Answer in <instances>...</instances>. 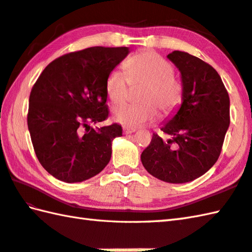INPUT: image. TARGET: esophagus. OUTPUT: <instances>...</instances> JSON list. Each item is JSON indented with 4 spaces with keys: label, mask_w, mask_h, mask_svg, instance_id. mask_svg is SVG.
<instances>
[{
    "label": "esophagus",
    "mask_w": 252,
    "mask_h": 252,
    "mask_svg": "<svg viewBox=\"0 0 252 252\" xmlns=\"http://www.w3.org/2000/svg\"><path fill=\"white\" fill-rule=\"evenodd\" d=\"M135 132V129H131V127H123V134H132V133Z\"/></svg>",
    "instance_id": "34e87169"
}]
</instances>
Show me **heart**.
I'll return each mask as SVG.
<instances>
[{"instance_id": "obj_1", "label": "heart", "mask_w": 252, "mask_h": 252, "mask_svg": "<svg viewBox=\"0 0 252 252\" xmlns=\"http://www.w3.org/2000/svg\"><path fill=\"white\" fill-rule=\"evenodd\" d=\"M126 73L112 70L106 80V93L112 104L127 98L132 87H143L137 105H120L112 110L114 120L129 127H138L156 120L157 108L162 114L172 112L182 99L183 87L173 74L171 63L156 53L146 51L130 58Z\"/></svg>"}]
</instances>
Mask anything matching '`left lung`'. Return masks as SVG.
Returning a JSON list of instances; mask_svg holds the SVG:
<instances>
[{
	"label": "left lung",
	"instance_id": "8db88e82",
	"mask_svg": "<svg viewBox=\"0 0 252 252\" xmlns=\"http://www.w3.org/2000/svg\"><path fill=\"white\" fill-rule=\"evenodd\" d=\"M168 60L181 73L182 103L141 155L144 168L163 182L194 181L213 167L229 126V97L212 66L186 52L173 51Z\"/></svg>",
	"mask_w": 252,
	"mask_h": 252
}]
</instances>
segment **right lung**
Wrapping results in <instances>:
<instances>
[{"label": "right lung", "mask_w": 252, "mask_h": 252, "mask_svg": "<svg viewBox=\"0 0 252 252\" xmlns=\"http://www.w3.org/2000/svg\"><path fill=\"white\" fill-rule=\"evenodd\" d=\"M129 53V47L103 46L69 53L49 63L34 83L28 129L42 167L57 180L83 182L108 164L122 127L94 129L90 123L108 117L106 80Z\"/></svg>", "instance_id": "1"}]
</instances>
